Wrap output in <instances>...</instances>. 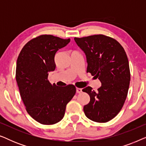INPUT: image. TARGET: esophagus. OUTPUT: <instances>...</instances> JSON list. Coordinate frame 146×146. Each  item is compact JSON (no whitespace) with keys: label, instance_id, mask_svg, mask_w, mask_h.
I'll return each mask as SVG.
<instances>
[{"label":"esophagus","instance_id":"1","mask_svg":"<svg viewBox=\"0 0 146 146\" xmlns=\"http://www.w3.org/2000/svg\"><path fill=\"white\" fill-rule=\"evenodd\" d=\"M82 92V90L81 88H76V92L77 93H81Z\"/></svg>","mask_w":146,"mask_h":146}]
</instances>
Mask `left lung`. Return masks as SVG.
Wrapping results in <instances>:
<instances>
[{"instance_id":"1","label":"left lung","mask_w":146,"mask_h":146,"mask_svg":"<svg viewBox=\"0 0 146 146\" xmlns=\"http://www.w3.org/2000/svg\"><path fill=\"white\" fill-rule=\"evenodd\" d=\"M74 40L86 56L87 73L102 83L96 92L90 86L82 90L90 97L84 111L91 120L107 122L120 111L128 92L130 71L126 53L116 40L103 35L75 37Z\"/></svg>"}]
</instances>
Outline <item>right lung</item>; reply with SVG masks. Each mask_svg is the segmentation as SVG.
<instances>
[{"label":"right lung","instance_id":"right-lung-1","mask_svg":"<svg viewBox=\"0 0 146 146\" xmlns=\"http://www.w3.org/2000/svg\"><path fill=\"white\" fill-rule=\"evenodd\" d=\"M70 39L42 35L28 42L17 62L16 80L27 112L38 122L52 125L63 118L66 104L75 95L73 84L50 83L48 72L56 68L55 54Z\"/></svg>","mask_w":146,"mask_h":146}]
</instances>
